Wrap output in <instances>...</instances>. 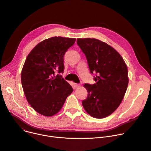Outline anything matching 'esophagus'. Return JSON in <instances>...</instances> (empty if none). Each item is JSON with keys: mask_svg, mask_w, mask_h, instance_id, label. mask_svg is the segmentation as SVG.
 Listing matches in <instances>:
<instances>
[{"mask_svg": "<svg viewBox=\"0 0 151 151\" xmlns=\"http://www.w3.org/2000/svg\"><path fill=\"white\" fill-rule=\"evenodd\" d=\"M74 86H75L76 88H78V87H80V86H81V85H80V84H76V83H75V84H74Z\"/></svg>", "mask_w": 151, "mask_h": 151, "instance_id": "1", "label": "esophagus"}]
</instances>
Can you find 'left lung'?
<instances>
[{
	"mask_svg": "<svg viewBox=\"0 0 151 151\" xmlns=\"http://www.w3.org/2000/svg\"><path fill=\"white\" fill-rule=\"evenodd\" d=\"M77 45L86 55L90 72L96 75V83L84 84L88 96L82 104L91 117L105 118L124 98L129 82L127 65L115 49L99 40L77 38Z\"/></svg>",
	"mask_w": 151,
	"mask_h": 151,
	"instance_id": "left-lung-1",
	"label": "left lung"
}]
</instances>
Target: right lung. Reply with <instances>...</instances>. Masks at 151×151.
<instances>
[{
    "mask_svg": "<svg viewBox=\"0 0 151 151\" xmlns=\"http://www.w3.org/2000/svg\"><path fill=\"white\" fill-rule=\"evenodd\" d=\"M75 41L63 37L46 39L26 57L21 73L22 85L27 101L40 114L50 117L57 114L73 91L56 72H63L64 54Z\"/></svg>",
    "mask_w": 151,
    "mask_h": 151,
    "instance_id": "1",
    "label": "right lung"
}]
</instances>
